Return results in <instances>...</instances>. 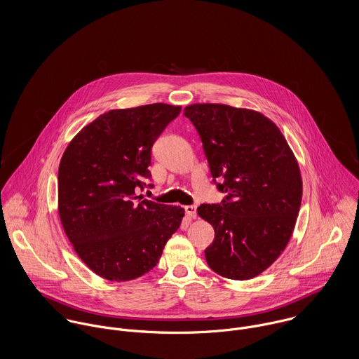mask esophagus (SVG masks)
Here are the masks:
<instances>
[{
    "label": "esophagus",
    "mask_w": 359,
    "mask_h": 359,
    "mask_svg": "<svg viewBox=\"0 0 359 359\" xmlns=\"http://www.w3.org/2000/svg\"><path fill=\"white\" fill-rule=\"evenodd\" d=\"M185 211H187V214H188L191 218H196V207H195V205H187V207H185Z\"/></svg>",
    "instance_id": "esophagus-1"
}]
</instances>
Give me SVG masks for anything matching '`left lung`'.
I'll return each instance as SVG.
<instances>
[{
	"label": "left lung",
	"mask_w": 359,
	"mask_h": 359,
	"mask_svg": "<svg viewBox=\"0 0 359 359\" xmlns=\"http://www.w3.org/2000/svg\"><path fill=\"white\" fill-rule=\"evenodd\" d=\"M184 114L203 142L221 205H201L198 214L214 228L205 250L218 275L252 279L286 249L303 196L299 161L278 126L253 109L222 103H192Z\"/></svg>",
	"instance_id": "left-lung-1"
}]
</instances>
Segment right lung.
Here are the masks:
<instances>
[{
  "mask_svg": "<svg viewBox=\"0 0 359 359\" xmlns=\"http://www.w3.org/2000/svg\"><path fill=\"white\" fill-rule=\"evenodd\" d=\"M181 106L111 109L69 142L57 171V211L81 261L98 276L127 282L154 269L180 228V205L142 201L151 151Z\"/></svg>",
  "mask_w": 359,
  "mask_h": 359,
  "instance_id": "obj_1",
  "label": "right lung"
}]
</instances>
